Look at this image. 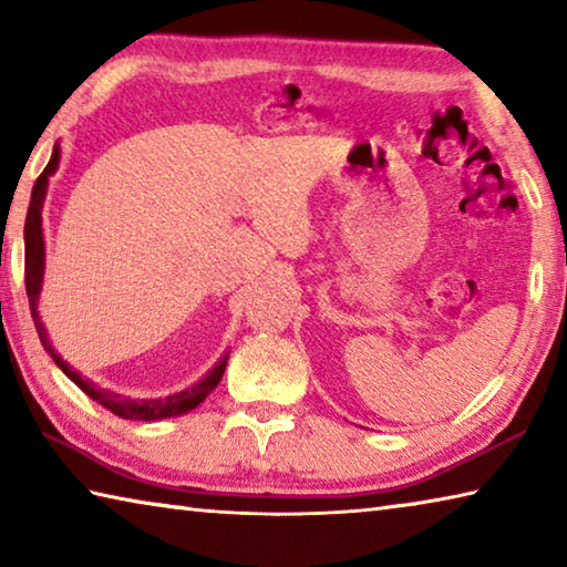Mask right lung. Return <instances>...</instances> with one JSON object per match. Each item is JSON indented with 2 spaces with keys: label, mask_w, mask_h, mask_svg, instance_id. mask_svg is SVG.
Wrapping results in <instances>:
<instances>
[{
  "label": "right lung",
  "mask_w": 567,
  "mask_h": 567,
  "mask_svg": "<svg viewBox=\"0 0 567 567\" xmlns=\"http://www.w3.org/2000/svg\"><path fill=\"white\" fill-rule=\"evenodd\" d=\"M56 167H60V145H54L50 162H47L44 172L34 182L30 209H27V223H24V285H27V297H30L34 328H37V334H40L44 350L52 354L56 368H60L76 388H82L92 400H97L102 408L112 410L114 415H120L124 420H145V422L185 415V412L195 410L199 402H203L209 392L217 388V382L223 380L229 352L219 354V360L213 364V368L205 370L203 375H199L195 382H189V385H185V388L162 392V395H132V392L114 390V388L102 385V382H97V380L82 375V372L76 370L70 360H64L62 352L54 348V342L50 338V332H47V324L40 315V292H42V282H44L42 209H44L47 187H50V177L54 175Z\"/></svg>",
  "instance_id": "add662e5"
}]
</instances>
